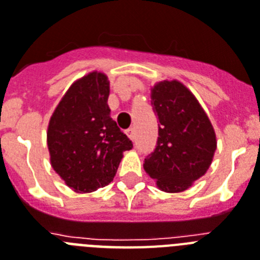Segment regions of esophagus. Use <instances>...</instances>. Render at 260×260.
<instances>
[{"instance_id":"1","label":"esophagus","mask_w":260,"mask_h":260,"mask_svg":"<svg viewBox=\"0 0 260 260\" xmlns=\"http://www.w3.org/2000/svg\"><path fill=\"white\" fill-rule=\"evenodd\" d=\"M125 135H126V136H128V139H129V140H132V141L135 140V131H134V128H129V129H126L125 131Z\"/></svg>"}]
</instances>
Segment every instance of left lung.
<instances>
[{"instance_id": "left-lung-1", "label": "left lung", "mask_w": 260, "mask_h": 260, "mask_svg": "<svg viewBox=\"0 0 260 260\" xmlns=\"http://www.w3.org/2000/svg\"><path fill=\"white\" fill-rule=\"evenodd\" d=\"M150 99L158 137L144 169L161 190L184 191L210 167L217 149L214 128L196 96L177 80L157 83Z\"/></svg>"}]
</instances>
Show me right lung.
Wrapping results in <instances>:
<instances>
[{
  "label": "right lung",
  "instance_id": "1",
  "mask_svg": "<svg viewBox=\"0 0 260 260\" xmlns=\"http://www.w3.org/2000/svg\"><path fill=\"white\" fill-rule=\"evenodd\" d=\"M108 96L107 75L89 73L71 84L50 119L51 167L78 193H91L110 184L123 152L134 148L111 117Z\"/></svg>",
  "mask_w": 260,
  "mask_h": 260
}]
</instances>
